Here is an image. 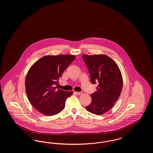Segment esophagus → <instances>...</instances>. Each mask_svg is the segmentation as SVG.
Returning a JSON list of instances; mask_svg holds the SVG:
<instances>
[{
	"label": "esophagus",
	"mask_w": 153,
	"mask_h": 153,
	"mask_svg": "<svg viewBox=\"0 0 153 153\" xmlns=\"http://www.w3.org/2000/svg\"><path fill=\"white\" fill-rule=\"evenodd\" d=\"M75 94L77 95H81L83 94L82 92H75Z\"/></svg>",
	"instance_id": "esophagus-1"
}]
</instances>
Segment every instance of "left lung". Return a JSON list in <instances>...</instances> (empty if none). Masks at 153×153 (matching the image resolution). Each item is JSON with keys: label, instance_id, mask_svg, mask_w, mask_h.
Here are the masks:
<instances>
[{"label": "left lung", "instance_id": "left-lung-1", "mask_svg": "<svg viewBox=\"0 0 153 153\" xmlns=\"http://www.w3.org/2000/svg\"><path fill=\"white\" fill-rule=\"evenodd\" d=\"M92 83L99 82L97 91L91 95V103L86 109L101 115L113 107L123 88V77L117 63L107 55L83 54Z\"/></svg>", "mask_w": 153, "mask_h": 153}]
</instances>
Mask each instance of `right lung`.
<instances>
[{
	"mask_svg": "<svg viewBox=\"0 0 153 153\" xmlns=\"http://www.w3.org/2000/svg\"><path fill=\"white\" fill-rule=\"evenodd\" d=\"M75 58L73 55H48L30 67L26 76V92L31 105L42 114L53 116L59 113L73 94L72 91L57 90L55 85Z\"/></svg>",
	"mask_w": 153,
	"mask_h": 153,
	"instance_id": "obj_1",
	"label": "right lung"
}]
</instances>
